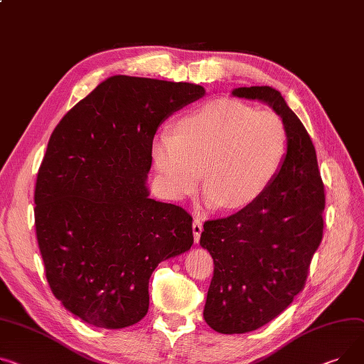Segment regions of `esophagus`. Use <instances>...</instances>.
<instances>
[{
  "instance_id": "esophagus-1",
  "label": "esophagus",
  "mask_w": 364,
  "mask_h": 364,
  "mask_svg": "<svg viewBox=\"0 0 364 364\" xmlns=\"http://www.w3.org/2000/svg\"><path fill=\"white\" fill-rule=\"evenodd\" d=\"M202 231H203L202 221L200 220L193 221V235H195V243H199V238H200Z\"/></svg>"
}]
</instances>
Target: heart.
<instances>
[{"mask_svg": "<svg viewBox=\"0 0 364 364\" xmlns=\"http://www.w3.org/2000/svg\"><path fill=\"white\" fill-rule=\"evenodd\" d=\"M287 149V130L275 112L216 100L186 117L178 133L161 130L152 143V159L166 196L180 200L193 195L203 168L205 205L232 210L263 195Z\"/></svg>", "mask_w": 364, "mask_h": 364, "instance_id": "1", "label": "heart"}]
</instances>
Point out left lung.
Wrapping results in <instances>:
<instances>
[{"mask_svg": "<svg viewBox=\"0 0 364 364\" xmlns=\"http://www.w3.org/2000/svg\"><path fill=\"white\" fill-rule=\"evenodd\" d=\"M232 95L268 104L288 136L274 183L237 213L206 221L200 235L215 264L203 318L220 333H246L275 319L303 289L322 241L325 188L311 139L282 95L269 86Z\"/></svg>", "mask_w": 364, "mask_h": 364, "instance_id": "obj_1", "label": "left lung"}]
</instances>
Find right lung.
I'll return each mask as SVG.
<instances>
[{
	"label": "right lung",
	"mask_w": 364,
	"mask_h": 364,
	"mask_svg": "<svg viewBox=\"0 0 364 364\" xmlns=\"http://www.w3.org/2000/svg\"><path fill=\"white\" fill-rule=\"evenodd\" d=\"M205 87L112 76L51 134L35 187V227L46 281L83 322L127 328L149 309L156 266L190 250L191 216L149 198L154 136Z\"/></svg>",
	"instance_id": "add662e5"
}]
</instances>
